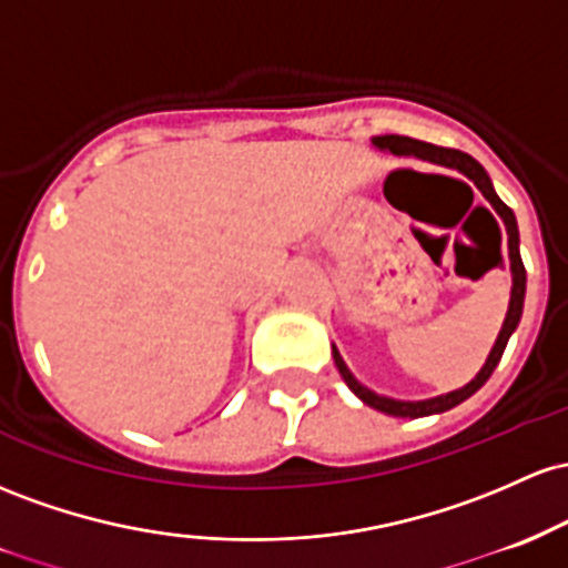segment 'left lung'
<instances>
[{"label":"left lung","mask_w":568,"mask_h":568,"mask_svg":"<svg viewBox=\"0 0 568 568\" xmlns=\"http://www.w3.org/2000/svg\"><path fill=\"white\" fill-rule=\"evenodd\" d=\"M373 142H375V146H381V150H392V152H397V155H416V158H424V161L448 165V169H456V171H462V174H467L469 180L477 184V190H480V193L490 201V206L499 212V216L505 220V227H507L509 267H513V295H509L507 318H505V324H501V333H499V337H496L494 348H490L486 365H483L480 373H477V378L469 381L467 386L456 388V392H450V394H443V397L424 399V403H399V399L381 397V394L369 392V388L362 386L359 381L348 373L346 362L341 359L337 348H333L335 365H337V369H341L343 381H346L348 388H352L362 403L375 407V410H381V413H388V416H399V418L432 416V413H445V410H450V407H456L458 403H464V399L473 397L477 388L486 384V381L490 378V373H494L496 365H499L501 354H505L509 335H513L515 327H518L520 314H524V297H526V267H524V260H520V250H518V241H520L518 239V222H515L513 209H509L507 203L494 193V184H490L486 169H483V165L477 163L473 155H467V152L450 150V146H437L429 142H418V139H410V136H397V133H386V136L373 139Z\"/></svg>","instance_id":"obj_1"}]
</instances>
